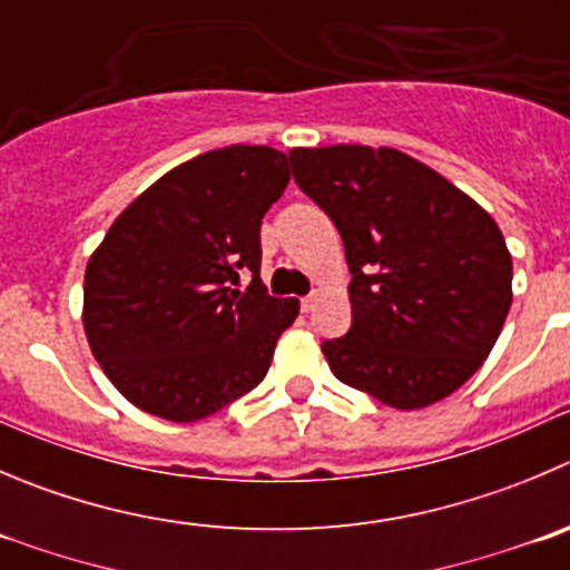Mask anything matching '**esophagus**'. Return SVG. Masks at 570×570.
Here are the masks:
<instances>
[{
	"mask_svg": "<svg viewBox=\"0 0 570 570\" xmlns=\"http://www.w3.org/2000/svg\"><path fill=\"white\" fill-rule=\"evenodd\" d=\"M318 296H322V291H313V294H307L305 299H302V311H305V313L316 311V305H318Z\"/></svg>",
	"mask_w": 570,
	"mask_h": 570,
	"instance_id": "esophagus-1",
	"label": "esophagus"
}]
</instances>
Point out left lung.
Wrapping results in <instances>:
<instances>
[{"label": "left lung", "instance_id": "8db88e82", "mask_svg": "<svg viewBox=\"0 0 570 570\" xmlns=\"http://www.w3.org/2000/svg\"><path fill=\"white\" fill-rule=\"evenodd\" d=\"M291 167L352 274L350 333L322 344L333 375L400 411L464 386L512 305V254L490 213L394 148H294Z\"/></svg>", "mask_w": 570, "mask_h": 570}]
</instances>
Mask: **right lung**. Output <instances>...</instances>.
<instances>
[{
    "label": "right lung",
    "instance_id": "1",
    "mask_svg": "<svg viewBox=\"0 0 570 570\" xmlns=\"http://www.w3.org/2000/svg\"><path fill=\"white\" fill-rule=\"evenodd\" d=\"M291 181L268 145L209 150L134 198L89 257L83 330L128 403L198 422L259 386L299 299L259 279V224ZM240 273H252L246 292Z\"/></svg>",
    "mask_w": 570,
    "mask_h": 570
}]
</instances>
